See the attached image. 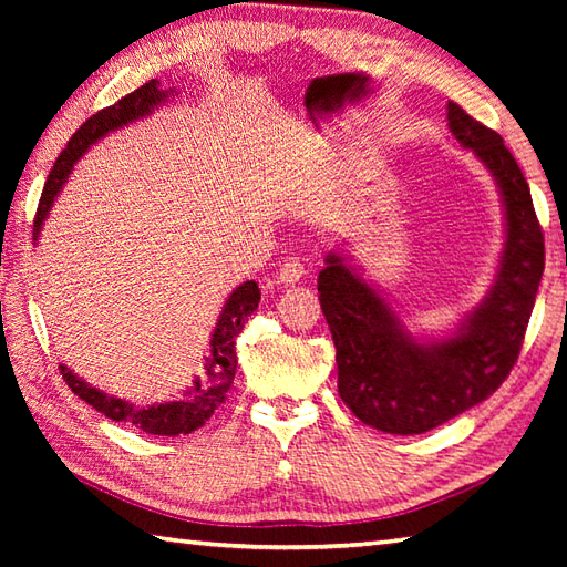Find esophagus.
Here are the masks:
<instances>
[{
  "instance_id": "esophagus-1",
  "label": "esophagus",
  "mask_w": 567,
  "mask_h": 567,
  "mask_svg": "<svg viewBox=\"0 0 567 567\" xmlns=\"http://www.w3.org/2000/svg\"><path fill=\"white\" fill-rule=\"evenodd\" d=\"M302 275H305L302 262L292 258V260H285V262L280 265V270L275 272V280H277V285L292 287V285H297L299 280H302Z\"/></svg>"
}]
</instances>
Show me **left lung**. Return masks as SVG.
Instances as JSON below:
<instances>
[{"label": "left lung", "instance_id": "left-lung-1", "mask_svg": "<svg viewBox=\"0 0 567 567\" xmlns=\"http://www.w3.org/2000/svg\"><path fill=\"white\" fill-rule=\"evenodd\" d=\"M449 128L495 177L504 248L495 282L451 336L419 339L351 260L329 252L319 302L333 336L339 394L363 424L414 436L485 402L507 380L544 275V231L502 136L449 102Z\"/></svg>", "mask_w": 567, "mask_h": 567}]
</instances>
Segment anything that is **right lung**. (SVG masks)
<instances>
[{"label":"right lung","instance_id":"right-lung-1","mask_svg":"<svg viewBox=\"0 0 567 567\" xmlns=\"http://www.w3.org/2000/svg\"><path fill=\"white\" fill-rule=\"evenodd\" d=\"M175 94V90H163L158 80H151L146 84H141L138 90L126 94L124 100H118L116 104L106 106V110L92 114L87 122L72 134L65 151L58 155L53 171L45 179L39 212H35L33 221V240H39L48 212H51L55 197L68 183V175L72 173V167H75L82 155L87 153L94 143L110 136L112 131H118L138 122V118L151 116L161 104L173 100ZM258 302L260 290L252 280L238 285L236 290L228 295L212 331L209 351L202 360L199 375L192 380V384L183 394V400L136 406L126 400H118V396L92 388V384L78 378V372H72L65 363L60 365V372H63L68 388L75 392L80 400L102 412L106 419L124 421V424L153 433V436H187V433L207 424V419L216 412V406L226 400V392L231 388L238 365L236 336L244 331V323L248 321L252 311L258 309Z\"/></svg>","mask_w":567,"mask_h":567}]
</instances>
